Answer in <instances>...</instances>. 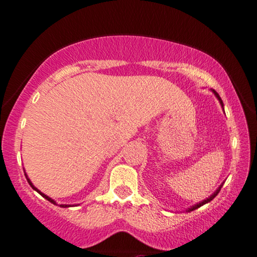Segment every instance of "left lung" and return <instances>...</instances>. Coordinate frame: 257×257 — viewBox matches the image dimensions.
Masks as SVG:
<instances>
[{
  "instance_id": "8db88e82",
  "label": "left lung",
  "mask_w": 257,
  "mask_h": 257,
  "mask_svg": "<svg viewBox=\"0 0 257 257\" xmlns=\"http://www.w3.org/2000/svg\"><path fill=\"white\" fill-rule=\"evenodd\" d=\"M213 93H215V95L217 96V98H218V99H219L220 104H222V106H223V102H222V99H220V97H219V95H218V93H217L215 90H213ZM219 191H220V187H219V188H218V190H217V191H216V192H215V193H213V194H212V196H211L210 198H207V199H206V200H203V201H201V203H199V204H197V205H194V206H192V207H191V209H188V211H193V210H196V209H198V207L203 206V205H204V204L209 203V201H211V200H212V199H213V198H215V197L217 196V194H218V193H219Z\"/></svg>"
}]
</instances>
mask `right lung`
Here are the masks:
<instances>
[{
	"label": "right lung",
	"mask_w": 257,
	"mask_h": 257,
	"mask_svg": "<svg viewBox=\"0 0 257 257\" xmlns=\"http://www.w3.org/2000/svg\"><path fill=\"white\" fill-rule=\"evenodd\" d=\"M27 181H28V183H29V185H31V186H32V187H33V188H34V190H35V191H37V192H39V193H40V194H41V196H42V197H44V198H45V199H47V200H48V201H51V203H53V204H56V201H54V200H53V199H51V198H50V197H47V196H46V194H44V193H41V192H40V191H39V190H38V188H37V187H34V186H33V184H32V183H31V180H29V179H28V178H27ZM60 206H61V207H67V205H60Z\"/></svg>",
	"instance_id": "right-lung-1"
}]
</instances>
